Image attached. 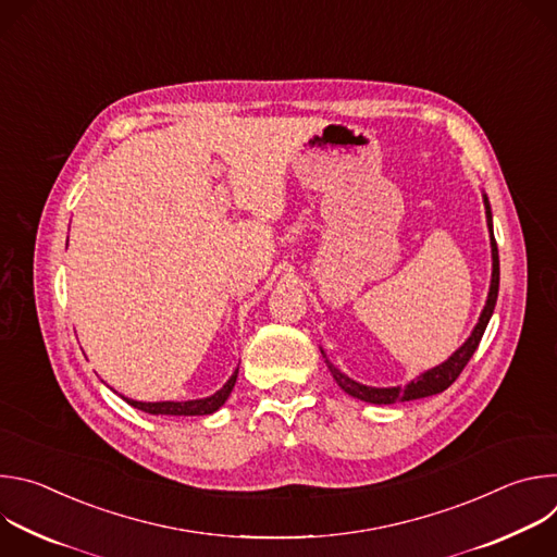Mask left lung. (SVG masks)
<instances>
[{"mask_svg": "<svg viewBox=\"0 0 557 557\" xmlns=\"http://www.w3.org/2000/svg\"><path fill=\"white\" fill-rule=\"evenodd\" d=\"M485 209H487V226L490 231L494 228L492 226V209H490V200L485 198ZM492 258H494V273H492V286H490V297H487V304L483 308V314L479 324H475L471 337L441 366L428 370L425 374H421L417 381L408 383L406 387H368V385H361L352 379H348L346 374H342L324 355L326 359V366L331 370V374L335 376V381L339 383V387L344 392H348L350 396H355V399H361L366 404H376V406H387V404H399V401H414V399H423V396H432V394H438L443 389H447L456 379L458 374L462 372V368L467 366V361L473 357L475 348H479L481 339H483V333L492 320V312H494V306H496V299H498V284H500V262H498V247H496V240H494V231H492Z\"/></svg>", "mask_w": 557, "mask_h": 557, "instance_id": "left-lung-1", "label": "left lung"}]
</instances>
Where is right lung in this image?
Instances as JSON below:
<instances>
[{
    "mask_svg": "<svg viewBox=\"0 0 557 557\" xmlns=\"http://www.w3.org/2000/svg\"><path fill=\"white\" fill-rule=\"evenodd\" d=\"M237 379V370L231 374V379L215 392L211 394L209 399H198V401H163V404H140V401H132L125 399L129 406H134L136 410H143L147 414H170V417H202V414H211L215 412L226 399L235 385Z\"/></svg>",
    "mask_w": 557,
    "mask_h": 557,
    "instance_id": "obj_1",
    "label": "right lung"
}]
</instances>
